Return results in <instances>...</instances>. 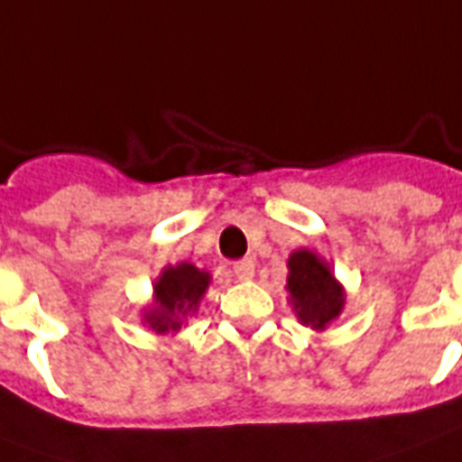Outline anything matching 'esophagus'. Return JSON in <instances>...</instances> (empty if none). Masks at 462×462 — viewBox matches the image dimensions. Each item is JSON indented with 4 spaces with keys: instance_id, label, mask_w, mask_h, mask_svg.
Instances as JSON below:
<instances>
[{
    "instance_id": "1",
    "label": "esophagus",
    "mask_w": 462,
    "mask_h": 462,
    "mask_svg": "<svg viewBox=\"0 0 462 462\" xmlns=\"http://www.w3.org/2000/svg\"><path fill=\"white\" fill-rule=\"evenodd\" d=\"M234 276L238 282H250L254 276V262L253 260H238L234 262Z\"/></svg>"
}]
</instances>
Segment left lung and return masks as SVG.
Segmentation results:
<instances>
[{
    "mask_svg": "<svg viewBox=\"0 0 462 462\" xmlns=\"http://www.w3.org/2000/svg\"><path fill=\"white\" fill-rule=\"evenodd\" d=\"M286 291L295 317L315 331L327 329L346 305V291L331 274L329 264L308 248L291 253Z\"/></svg>",
    "mask_w": 462,
    "mask_h": 462,
    "instance_id": "left-lung-1",
    "label": "left lung"
}]
</instances>
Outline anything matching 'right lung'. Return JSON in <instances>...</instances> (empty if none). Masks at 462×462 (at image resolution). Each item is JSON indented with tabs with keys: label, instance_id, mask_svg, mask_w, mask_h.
Masks as SVG:
<instances>
[{
	"label": "right lung",
	"instance_id": "1",
	"mask_svg": "<svg viewBox=\"0 0 462 462\" xmlns=\"http://www.w3.org/2000/svg\"><path fill=\"white\" fill-rule=\"evenodd\" d=\"M212 276L190 262L167 267L154 282L152 308L143 312V322L157 334H176L208 291Z\"/></svg>",
	"mask_w": 462,
	"mask_h": 462
}]
</instances>
